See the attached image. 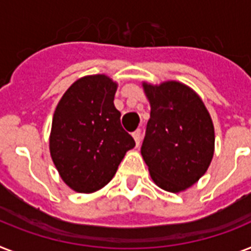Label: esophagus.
<instances>
[{"mask_svg":"<svg viewBox=\"0 0 251 251\" xmlns=\"http://www.w3.org/2000/svg\"><path fill=\"white\" fill-rule=\"evenodd\" d=\"M132 138L135 140L136 146H139L140 140H142V131L140 130H135V131L132 132Z\"/></svg>","mask_w":251,"mask_h":251,"instance_id":"obj_1","label":"esophagus"}]
</instances>
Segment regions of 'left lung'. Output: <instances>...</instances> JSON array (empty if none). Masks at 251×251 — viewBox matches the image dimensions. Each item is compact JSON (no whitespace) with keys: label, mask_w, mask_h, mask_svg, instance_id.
Instances as JSON below:
<instances>
[{"label":"left lung","mask_w":251,"mask_h":251,"mask_svg":"<svg viewBox=\"0 0 251 251\" xmlns=\"http://www.w3.org/2000/svg\"><path fill=\"white\" fill-rule=\"evenodd\" d=\"M151 104L142 156L153 182L178 193L206 173L214 154V125L201 98L184 83L143 82Z\"/></svg>","instance_id":"8db88e82"}]
</instances>
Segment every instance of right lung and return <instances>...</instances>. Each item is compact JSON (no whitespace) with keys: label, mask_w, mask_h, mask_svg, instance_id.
Instances as JSON below:
<instances>
[{"label":"right lung","mask_w":251,"mask_h":251,"mask_svg":"<svg viewBox=\"0 0 251 251\" xmlns=\"http://www.w3.org/2000/svg\"><path fill=\"white\" fill-rule=\"evenodd\" d=\"M117 83L105 75L77 79L54 112L50 154L69 188L93 193L115 176L125 153L135 147L122 129L113 104Z\"/></svg>","instance_id":"add662e5"}]
</instances>
